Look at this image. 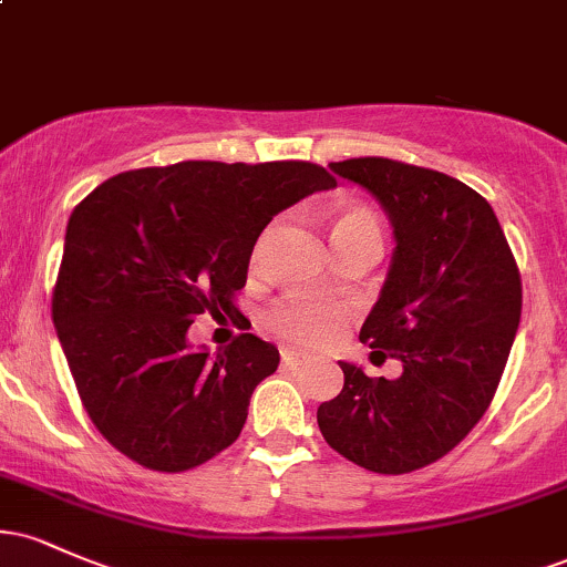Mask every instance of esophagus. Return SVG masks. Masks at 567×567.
<instances>
[{
  "label": "esophagus",
  "mask_w": 567,
  "mask_h": 567,
  "mask_svg": "<svg viewBox=\"0 0 567 567\" xmlns=\"http://www.w3.org/2000/svg\"><path fill=\"white\" fill-rule=\"evenodd\" d=\"M282 362H285V365H306V362H311V357L301 354V351L282 349Z\"/></svg>",
  "instance_id": "34e87169"
}]
</instances>
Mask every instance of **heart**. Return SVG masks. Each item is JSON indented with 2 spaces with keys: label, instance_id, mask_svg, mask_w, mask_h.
Here are the masks:
<instances>
[{
  "label": "heart",
  "instance_id": "heart-1",
  "mask_svg": "<svg viewBox=\"0 0 567 567\" xmlns=\"http://www.w3.org/2000/svg\"><path fill=\"white\" fill-rule=\"evenodd\" d=\"M357 237L381 239L379 218L368 207L357 205L336 210L333 220H330V239H333V245ZM258 252H261V247H256V256L252 258H258ZM343 320H347V309L343 306L320 301V298L311 296L285 298V301L271 306L269 315H266V324L279 338L301 343V347H322V343L333 341Z\"/></svg>",
  "mask_w": 567,
  "mask_h": 567
}]
</instances>
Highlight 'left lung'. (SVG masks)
Listing matches in <instances>:
<instances>
[{"label": "left lung", "mask_w": 567, "mask_h": 567, "mask_svg": "<svg viewBox=\"0 0 567 567\" xmlns=\"http://www.w3.org/2000/svg\"><path fill=\"white\" fill-rule=\"evenodd\" d=\"M330 171L392 220V266L360 341L400 360L402 375L341 362L343 389L317 424L362 470L408 474L451 453L491 405L523 311L519 269L487 199L451 175L383 157Z\"/></svg>", "instance_id": "1"}]
</instances>
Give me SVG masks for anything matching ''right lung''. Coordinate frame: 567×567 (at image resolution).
Returning <instances> with one entry per match:
<instances>
[{"label":"right lung","instance_id":"1","mask_svg":"<svg viewBox=\"0 0 567 567\" xmlns=\"http://www.w3.org/2000/svg\"><path fill=\"white\" fill-rule=\"evenodd\" d=\"M336 178L311 162H178L103 181L71 213L53 322L97 432L135 464L186 472L243 432L279 365L258 336L192 349L194 317L237 309L256 239Z\"/></svg>","mask_w":567,"mask_h":567}]
</instances>
